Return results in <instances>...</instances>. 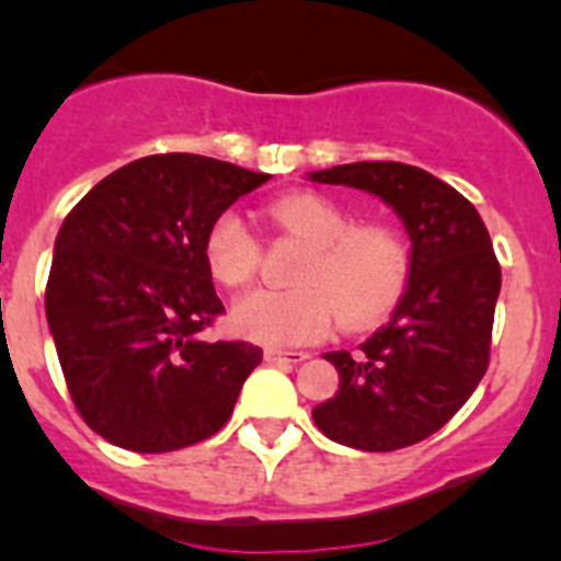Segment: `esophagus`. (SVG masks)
<instances>
[{
	"instance_id": "34e87169",
	"label": "esophagus",
	"mask_w": 561,
	"mask_h": 561,
	"mask_svg": "<svg viewBox=\"0 0 561 561\" xmlns=\"http://www.w3.org/2000/svg\"><path fill=\"white\" fill-rule=\"evenodd\" d=\"M264 356H266V362H286V365H300V362L309 359V354H306V351H275V348H270Z\"/></svg>"
}]
</instances>
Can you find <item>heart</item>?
Returning <instances> with one entry per match:
<instances>
[{"label": "heart", "mask_w": 561, "mask_h": 561, "mask_svg": "<svg viewBox=\"0 0 561 561\" xmlns=\"http://www.w3.org/2000/svg\"><path fill=\"white\" fill-rule=\"evenodd\" d=\"M270 216L309 252L300 257L295 289H255L238 297L232 329L270 348H289L323 336L334 320L342 329L376 325L399 306L410 284L413 255L404 232L388 221L354 225V216L314 191L286 193ZM210 275L225 286H244L257 270L261 244L236 210L219 213L205 236Z\"/></svg>", "instance_id": "obj_1"}]
</instances>
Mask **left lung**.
Instances as JSON below:
<instances>
[{
	"label": "left lung",
	"instance_id": "8db88e82",
	"mask_svg": "<svg viewBox=\"0 0 561 561\" xmlns=\"http://www.w3.org/2000/svg\"><path fill=\"white\" fill-rule=\"evenodd\" d=\"M379 196L408 230L413 272L388 325L359 351H329L334 399L311 410L320 433L362 453H393L438 433L489 368L500 264L480 213L455 187L404 162L309 173Z\"/></svg>",
	"mask_w": 561,
	"mask_h": 561
}]
</instances>
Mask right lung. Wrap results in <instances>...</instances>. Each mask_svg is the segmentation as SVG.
I'll return each instance as SVG.
<instances>
[{"label": "right lung", "mask_w": 561, "mask_h": 561, "mask_svg": "<svg viewBox=\"0 0 561 561\" xmlns=\"http://www.w3.org/2000/svg\"><path fill=\"white\" fill-rule=\"evenodd\" d=\"M270 173L199 153H153L108 173L64 219L49 266V334L78 413L131 453H173L219 433L250 342H207L225 311L205 261L213 219Z\"/></svg>", "instance_id": "obj_1"}]
</instances>
